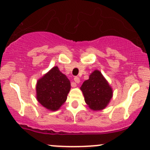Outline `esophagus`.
<instances>
[{"label":"esophagus","mask_w":150,"mask_h":150,"mask_svg":"<svg viewBox=\"0 0 150 150\" xmlns=\"http://www.w3.org/2000/svg\"><path fill=\"white\" fill-rule=\"evenodd\" d=\"M74 81H75V83H79L80 82H81V80H80V78H78V77H75V78H74Z\"/></svg>","instance_id":"esophagus-1"}]
</instances>
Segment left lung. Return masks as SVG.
<instances>
[{
	"instance_id": "left-lung-1",
	"label": "left lung",
	"mask_w": 150,
	"mask_h": 150,
	"mask_svg": "<svg viewBox=\"0 0 150 150\" xmlns=\"http://www.w3.org/2000/svg\"><path fill=\"white\" fill-rule=\"evenodd\" d=\"M85 102L94 111L105 108L112 97V89L99 70H94L81 87Z\"/></svg>"
}]
</instances>
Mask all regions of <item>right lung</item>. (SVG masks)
Wrapping results in <instances>:
<instances>
[{"label": "right lung", "mask_w": 150, "mask_h": 150, "mask_svg": "<svg viewBox=\"0 0 150 150\" xmlns=\"http://www.w3.org/2000/svg\"><path fill=\"white\" fill-rule=\"evenodd\" d=\"M70 82L58 67H54L38 81L36 98L38 102L51 111L59 110L66 102Z\"/></svg>", "instance_id": "add662e5"}]
</instances>
